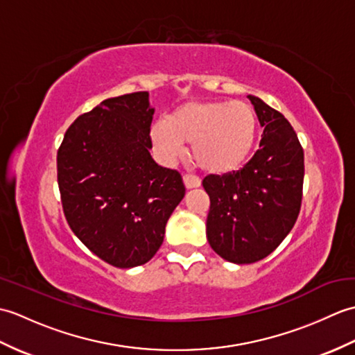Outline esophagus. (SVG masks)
Here are the masks:
<instances>
[{
	"label": "esophagus",
	"mask_w": 355,
	"mask_h": 355,
	"mask_svg": "<svg viewBox=\"0 0 355 355\" xmlns=\"http://www.w3.org/2000/svg\"><path fill=\"white\" fill-rule=\"evenodd\" d=\"M183 182H184L187 189H195V187L201 186V180L198 177L192 175V173H186V175L183 177Z\"/></svg>",
	"instance_id": "34e87169"
}]
</instances>
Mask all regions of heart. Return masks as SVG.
<instances>
[{"label": "heart", "instance_id": "b5f03b06", "mask_svg": "<svg viewBox=\"0 0 355 355\" xmlns=\"http://www.w3.org/2000/svg\"><path fill=\"white\" fill-rule=\"evenodd\" d=\"M258 119L250 105L241 101L187 102L168 120H158L150 130L155 148L164 158L183 154L191 143L193 162L209 172H229L250 155Z\"/></svg>", "mask_w": 355, "mask_h": 355}]
</instances>
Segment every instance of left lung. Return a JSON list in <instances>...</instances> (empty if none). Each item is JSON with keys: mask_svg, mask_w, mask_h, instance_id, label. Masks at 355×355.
<instances>
[{"mask_svg": "<svg viewBox=\"0 0 355 355\" xmlns=\"http://www.w3.org/2000/svg\"><path fill=\"white\" fill-rule=\"evenodd\" d=\"M263 132L239 171L207 175L206 235L214 252L233 263L266 258L288 235L302 205L304 149L281 112L248 96Z\"/></svg>", "mask_w": 355, "mask_h": 355, "instance_id": "8db88e82", "label": "left lung"}]
</instances>
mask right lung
I'll return each instance as SVG.
<instances>
[{"mask_svg":"<svg viewBox=\"0 0 355 355\" xmlns=\"http://www.w3.org/2000/svg\"><path fill=\"white\" fill-rule=\"evenodd\" d=\"M148 92L103 101L79 116L58 149V184L70 229L110 266L146 263L186 187L150 157Z\"/></svg>","mask_w":355,"mask_h":355,"instance_id":"1","label":"right lung"}]
</instances>
